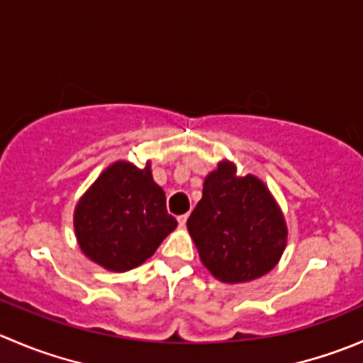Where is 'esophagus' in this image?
<instances>
[{
	"mask_svg": "<svg viewBox=\"0 0 363 363\" xmlns=\"http://www.w3.org/2000/svg\"><path fill=\"white\" fill-rule=\"evenodd\" d=\"M177 221H179V225H181V227H184L186 221H188V214H181V216H177Z\"/></svg>",
	"mask_w": 363,
	"mask_h": 363,
	"instance_id": "34e87169",
	"label": "esophagus"
}]
</instances>
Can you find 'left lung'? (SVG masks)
<instances>
[{
    "label": "left lung",
    "mask_w": 363,
    "mask_h": 363,
    "mask_svg": "<svg viewBox=\"0 0 363 363\" xmlns=\"http://www.w3.org/2000/svg\"><path fill=\"white\" fill-rule=\"evenodd\" d=\"M188 230L203 266L228 284L266 275L287 239L286 221L266 186L253 175L235 177V168L225 161L203 182Z\"/></svg>",
    "instance_id": "1"
}]
</instances>
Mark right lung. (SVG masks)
I'll list each match as a JSON object with an SVG mask.
<instances>
[{"label": "right lung", "mask_w": 363, "mask_h": 363, "mask_svg": "<svg viewBox=\"0 0 363 363\" xmlns=\"http://www.w3.org/2000/svg\"><path fill=\"white\" fill-rule=\"evenodd\" d=\"M84 255L111 271L145 262L177 227L164 191L152 181L150 164L115 163L79 200L74 214Z\"/></svg>", "instance_id": "right-lung-1"}]
</instances>
